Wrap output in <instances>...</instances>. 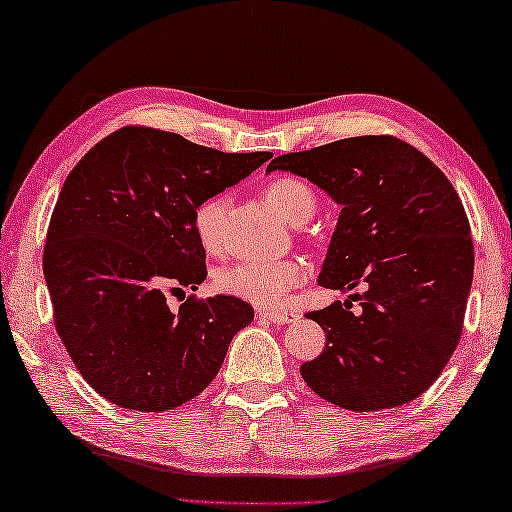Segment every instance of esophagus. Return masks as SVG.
<instances>
[{
    "mask_svg": "<svg viewBox=\"0 0 512 512\" xmlns=\"http://www.w3.org/2000/svg\"><path fill=\"white\" fill-rule=\"evenodd\" d=\"M258 317H263V320L272 322V324H290L297 320V313H290V311H258Z\"/></svg>",
    "mask_w": 512,
    "mask_h": 512,
    "instance_id": "esophagus-1",
    "label": "esophagus"
}]
</instances>
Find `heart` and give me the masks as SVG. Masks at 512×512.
Listing matches in <instances>:
<instances>
[{"mask_svg": "<svg viewBox=\"0 0 512 512\" xmlns=\"http://www.w3.org/2000/svg\"><path fill=\"white\" fill-rule=\"evenodd\" d=\"M263 197L283 220L299 222L301 217L313 213L315 199L304 181L292 177H279L265 183ZM222 197H208L195 208V233L208 251L222 247ZM308 279V265L301 258H283V261H245L226 267L217 274V288L226 295L247 301L258 308L286 306L290 292Z\"/></svg>", "mask_w": 512, "mask_h": 512, "instance_id": "heart-1", "label": "heart"}]
</instances>
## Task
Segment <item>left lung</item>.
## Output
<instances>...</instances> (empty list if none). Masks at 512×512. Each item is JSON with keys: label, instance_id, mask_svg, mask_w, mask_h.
<instances>
[{"label": "left lung", "instance_id": "obj_1", "mask_svg": "<svg viewBox=\"0 0 512 512\" xmlns=\"http://www.w3.org/2000/svg\"><path fill=\"white\" fill-rule=\"evenodd\" d=\"M272 170L304 177L340 204L317 283L363 288L349 295L361 301L358 316L346 301L306 313L326 333L322 354L299 367L308 388L356 413L420 397L454 354L472 288V233L451 181L395 136L283 154Z\"/></svg>", "mask_w": 512, "mask_h": 512}]
</instances>
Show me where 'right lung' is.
Segmentation results:
<instances>
[{"label": "right lung", "instance_id": "right-lung-1", "mask_svg": "<svg viewBox=\"0 0 512 512\" xmlns=\"http://www.w3.org/2000/svg\"><path fill=\"white\" fill-rule=\"evenodd\" d=\"M267 158L122 127L67 174L47 229L45 281L67 354L111 404L161 413L195 399L254 320L247 301L226 295L188 297L174 313L165 290L206 279L195 208Z\"/></svg>", "mask_w": 512, "mask_h": 512}]
</instances>
